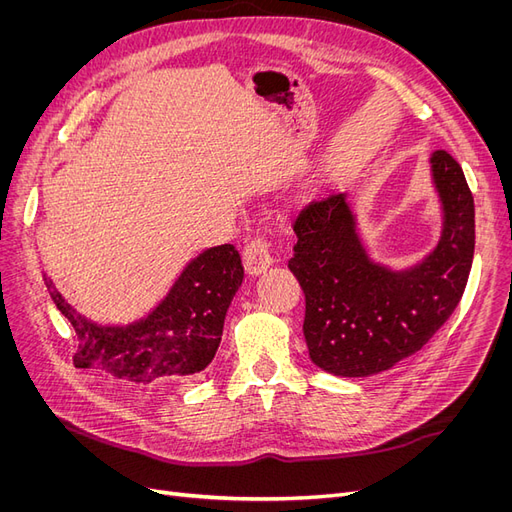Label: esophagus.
Instances as JSON below:
<instances>
[{"mask_svg": "<svg viewBox=\"0 0 512 512\" xmlns=\"http://www.w3.org/2000/svg\"><path fill=\"white\" fill-rule=\"evenodd\" d=\"M273 265V256L265 237H256L245 245L243 250V267L250 275L265 273Z\"/></svg>", "mask_w": 512, "mask_h": 512, "instance_id": "esophagus-1", "label": "esophagus"}]
</instances>
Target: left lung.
Instances as JSON below:
<instances>
[{"mask_svg": "<svg viewBox=\"0 0 512 512\" xmlns=\"http://www.w3.org/2000/svg\"><path fill=\"white\" fill-rule=\"evenodd\" d=\"M440 200L438 243L408 267L371 258L344 192L312 198L294 215L288 269L305 294L309 359L327 374L365 378L421 350L455 312L474 258V198L446 151L429 158Z\"/></svg>", "mask_w": 512, "mask_h": 512, "instance_id": "1", "label": "left lung"}]
</instances>
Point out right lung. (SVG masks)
Listing matches in <instances>:
<instances>
[{
    "label": "right lung",
    "instance_id": "obj_1",
    "mask_svg": "<svg viewBox=\"0 0 512 512\" xmlns=\"http://www.w3.org/2000/svg\"><path fill=\"white\" fill-rule=\"evenodd\" d=\"M241 282L243 267L235 247H207L183 267L147 316L128 324H100L76 312L44 275L53 303L79 337L74 365L126 384L200 374L218 352L224 318Z\"/></svg>",
    "mask_w": 512,
    "mask_h": 512
}]
</instances>
